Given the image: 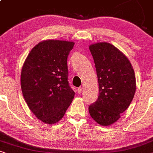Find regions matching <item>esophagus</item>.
Returning <instances> with one entry per match:
<instances>
[{
    "instance_id": "esophagus-1",
    "label": "esophagus",
    "mask_w": 153,
    "mask_h": 153,
    "mask_svg": "<svg viewBox=\"0 0 153 153\" xmlns=\"http://www.w3.org/2000/svg\"><path fill=\"white\" fill-rule=\"evenodd\" d=\"M82 91H83V87H79L78 89H77V93L79 94H81Z\"/></svg>"
}]
</instances>
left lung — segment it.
I'll use <instances>...</instances> for the list:
<instances>
[{"label":"left lung","instance_id":"1","mask_svg":"<svg viewBox=\"0 0 153 153\" xmlns=\"http://www.w3.org/2000/svg\"><path fill=\"white\" fill-rule=\"evenodd\" d=\"M99 84L98 100L89 106L90 115L102 126L113 124L130 105L136 91L132 64L117 48L109 43L90 45Z\"/></svg>","mask_w":153,"mask_h":153}]
</instances>
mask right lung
Returning <instances> with one entry per match:
<instances>
[{"label":"right lung","mask_w":153,"mask_h":153,"mask_svg":"<svg viewBox=\"0 0 153 153\" xmlns=\"http://www.w3.org/2000/svg\"><path fill=\"white\" fill-rule=\"evenodd\" d=\"M75 43L46 40L36 45L25 59L21 86L27 106L38 119L56 123L74 98L68 81L67 58Z\"/></svg>","instance_id":"right-lung-1"}]
</instances>
